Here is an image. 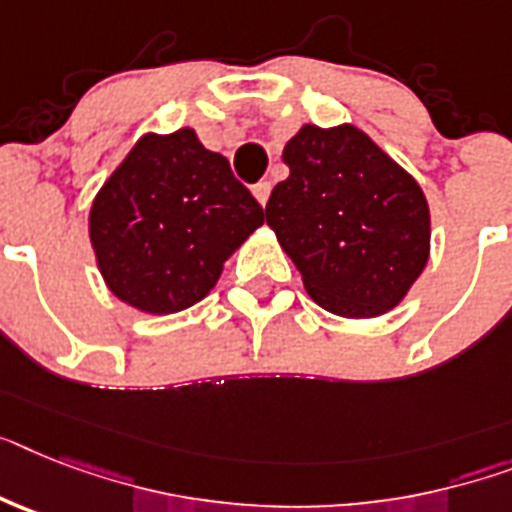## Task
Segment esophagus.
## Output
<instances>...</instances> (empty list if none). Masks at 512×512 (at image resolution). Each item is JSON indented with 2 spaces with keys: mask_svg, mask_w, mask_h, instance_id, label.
<instances>
[{
  "mask_svg": "<svg viewBox=\"0 0 512 512\" xmlns=\"http://www.w3.org/2000/svg\"><path fill=\"white\" fill-rule=\"evenodd\" d=\"M269 193H272V185L266 183V180H261V183L253 185V196H256V201H259L261 206H266V201H269Z\"/></svg>",
  "mask_w": 512,
  "mask_h": 512,
  "instance_id": "obj_1",
  "label": "esophagus"
}]
</instances>
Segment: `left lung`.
Masks as SVG:
<instances>
[{
	"label": "left lung",
	"mask_w": 512,
	"mask_h": 512,
	"mask_svg": "<svg viewBox=\"0 0 512 512\" xmlns=\"http://www.w3.org/2000/svg\"><path fill=\"white\" fill-rule=\"evenodd\" d=\"M282 159L290 175L274 185L266 225L306 293L345 319L392 311L429 261L421 185L356 125H303Z\"/></svg>",
	"instance_id": "left-lung-1"
}]
</instances>
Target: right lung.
Here are the masks:
<instances>
[{"label": "right lung", "instance_id": "right-lung-1", "mask_svg": "<svg viewBox=\"0 0 512 512\" xmlns=\"http://www.w3.org/2000/svg\"><path fill=\"white\" fill-rule=\"evenodd\" d=\"M264 209L193 128L146 133L96 193L88 235L122 303L177 314L209 295Z\"/></svg>", "mask_w": 512, "mask_h": 512}]
</instances>
